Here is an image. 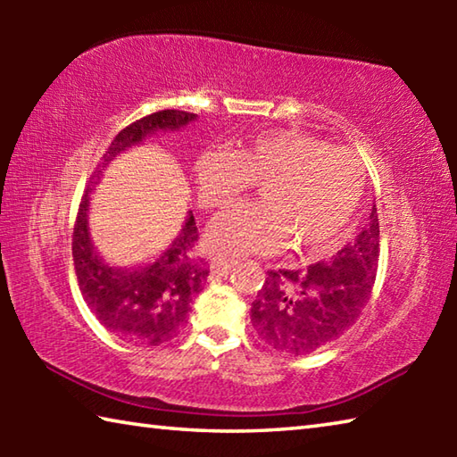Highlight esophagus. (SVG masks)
<instances>
[{"label":"esophagus","mask_w":457,"mask_h":457,"mask_svg":"<svg viewBox=\"0 0 457 457\" xmlns=\"http://www.w3.org/2000/svg\"><path fill=\"white\" fill-rule=\"evenodd\" d=\"M234 260H229L226 256H213L212 258V272L213 274H220V276H226L229 274L231 270H234Z\"/></svg>","instance_id":"1"}]
</instances>
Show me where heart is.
Segmentation results:
<instances>
[{"label": "heart", "mask_w": 457, "mask_h": 457, "mask_svg": "<svg viewBox=\"0 0 457 457\" xmlns=\"http://www.w3.org/2000/svg\"><path fill=\"white\" fill-rule=\"evenodd\" d=\"M195 179L207 210H226L262 181L264 201L234 207L210 229L215 250L234 256L274 253L288 239L294 250H324L349 228L365 187L353 153L298 130L262 133L236 153H201Z\"/></svg>", "instance_id": "heart-1"}]
</instances>
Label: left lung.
Masks as SVG:
<instances>
[{"mask_svg":"<svg viewBox=\"0 0 457 457\" xmlns=\"http://www.w3.org/2000/svg\"><path fill=\"white\" fill-rule=\"evenodd\" d=\"M378 218L373 205L361 234L328 262L304 270H270L252 324L272 349L311 354L345 335L373 294L378 270Z\"/></svg>","mask_w":457,"mask_h":457,"instance_id":"8db88e82","label":"left lung"}]
</instances>
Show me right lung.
<instances>
[{
	"instance_id": "right-lung-1",
	"label": "right lung",
	"mask_w": 457,
	"mask_h": 457,
	"mask_svg": "<svg viewBox=\"0 0 457 457\" xmlns=\"http://www.w3.org/2000/svg\"><path fill=\"white\" fill-rule=\"evenodd\" d=\"M195 120V114L185 111H159L130 122L108 146L103 167L120 151L138 145L157 130H175ZM103 171H98L100 175ZM95 175V177H96ZM92 177V179H95ZM90 181L84 189L72 234V258L79 288L90 312L103 327L135 346H159L175 338L187 322L191 303L204 290L210 276V264L197 253V226L193 213L169 250L138 270L106 266L96 256L88 236Z\"/></svg>"
}]
</instances>
